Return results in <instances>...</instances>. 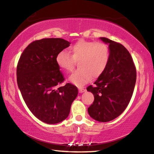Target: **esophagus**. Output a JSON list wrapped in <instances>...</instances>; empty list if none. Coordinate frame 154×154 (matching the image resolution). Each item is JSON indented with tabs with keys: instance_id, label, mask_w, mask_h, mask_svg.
<instances>
[{
	"instance_id": "esophagus-1",
	"label": "esophagus",
	"mask_w": 154,
	"mask_h": 154,
	"mask_svg": "<svg viewBox=\"0 0 154 154\" xmlns=\"http://www.w3.org/2000/svg\"><path fill=\"white\" fill-rule=\"evenodd\" d=\"M79 92L80 93L84 92H85V89H84V88H79Z\"/></svg>"
}]
</instances>
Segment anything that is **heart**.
Returning <instances> with one entry per match:
<instances>
[{
    "mask_svg": "<svg viewBox=\"0 0 154 154\" xmlns=\"http://www.w3.org/2000/svg\"><path fill=\"white\" fill-rule=\"evenodd\" d=\"M70 50L71 55L65 50L59 51L56 62L62 69L71 71L75 62L78 61L79 69L69 77L70 82L78 86L89 82L92 77H98L109 64V49L104 43L80 40L72 45Z\"/></svg>",
    "mask_w": 154,
    "mask_h": 154,
    "instance_id": "obj_1",
    "label": "heart"
}]
</instances>
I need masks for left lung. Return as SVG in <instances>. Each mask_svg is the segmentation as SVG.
<instances>
[{"mask_svg": "<svg viewBox=\"0 0 154 154\" xmlns=\"http://www.w3.org/2000/svg\"><path fill=\"white\" fill-rule=\"evenodd\" d=\"M109 44V64L94 84L87 88L94 96L88 109L91 118L106 122L118 118L128 105L137 79L136 67L129 51L122 44L105 37L100 38Z\"/></svg>", "mask_w": 154, "mask_h": 154, "instance_id": "obj_1", "label": "left lung"}]
</instances>
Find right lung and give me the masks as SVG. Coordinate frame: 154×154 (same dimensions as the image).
<instances>
[{"instance_id":"obj_1","label":"right lung","mask_w":154,"mask_h":154,"mask_svg":"<svg viewBox=\"0 0 154 154\" xmlns=\"http://www.w3.org/2000/svg\"><path fill=\"white\" fill-rule=\"evenodd\" d=\"M60 38L36 40L21 55L17 66V82L28 109L36 118L49 124L59 123L69 116L77 88L64 81L56 62L59 51L70 45Z\"/></svg>"}]
</instances>
